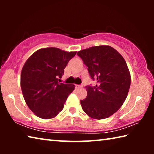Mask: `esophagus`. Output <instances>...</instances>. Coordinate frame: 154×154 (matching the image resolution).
Instances as JSON below:
<instances>
[{
    "label": "esophagus",
    "mask_w": 154,
    "mask_h": 154,
    "mask_svg": "<svg viewBox=\"0 0 154 154\" xmlns=\"http://www.w3.org/2000/svg\"><path fill=\"white\" fill-rule=\"evenodd\" d=\"M75 88H76V89H79V88H83V85H75Z\"/></svg>",
    "instance_id": "34e87169"
}]
</instances>
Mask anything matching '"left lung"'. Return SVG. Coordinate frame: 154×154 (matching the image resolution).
I'll return each mask as SVG.
<instances>
[{
    "instance_id": "1",
    "label": "left lung",
    "mask_w": 154,
    "mask_h": 154,
    "mask_svg": "<svg viewBox=\"0 0 154 154\" xmlns=\"http://www.w3.org/2000/svg\"><path fill=\"white\" fill-rule=\"evenodd\" d=\"M88 66L95 86H86L88 95L80 101L83 111L95 119L107 118L123 105L131 77L123 57L109 45L91 47L77 52Z\"/></svg>"
}]
</instances>
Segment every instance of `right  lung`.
<instances>
[{"label": "right lung", "instance_id": "obj_1", "mask_svg": "<svg viewBox=\"0 0 154 154\" xmlns=\"http://www.w3.org/2000/svg\"><path fill=\"white\" fill-rule=\"evenodd\" d=\"M76 53L56 48H43L25 62L21 72V88L26 105L38 118H54L63 109L75 85L58 81Z\"/></svg>", "mask_w": 154, "mask_h": 154}]
</instances>
